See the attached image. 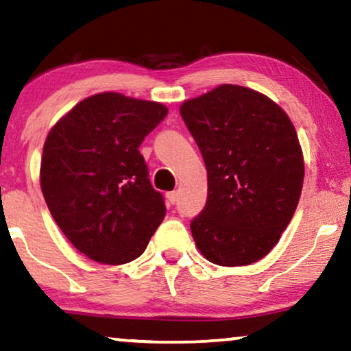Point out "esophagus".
Listing matches in <instances>:
<instances>
[{
	"instance_id": "34e87169",
	"label": "esophagus",
	"mask_w": 351,
	"mask_h": 351,
	"mask_svg": "<svg viewBox=\"0 0 351 351\" xmlns=\"http://www.w3.org/2000/svg\"><path fill=\"white\" fill-rule=\"evenodd\" d=\"M166 199L169 204H174L177 201V191H169V193H166Z\"/></svg>"
}]
</instances>
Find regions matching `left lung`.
Masks as SVG:
<instances>
[{
  "mask_svg": "<svg viewBox=\"0 0 351 351\" xmlns=\"http://www.w3.org/2000/svg\"><path fill=\"white\" fill-rule=\"evenodd\" d=\"M206 171L208 201L190 228L209 262L261 261L299 204L304 155L285 110L257 90L222 84L182 104Z\"/></svg>",
  "mask_w": 351,
  "mask_h": 351,
  "instance_id": "obj_1",
  "label": "left lung"
}]
</instances>
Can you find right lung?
Segmentation results:
<instances>
[{
	"mask_svg": "<svg viewBox=\"0 0 351 351\" xmlns=\"http://www.w3.org/2000/svg\"><path fill=\"white\" fill-rule=\"evenodd\" d=\"M167 114L162 104L90 95L47 134L40 184L66 239L86 257L121 265L142 256L166 215L138 147Z\"/></svg>",
	"mask_w": 351,
	"mask_h": 351,
	"instance_id": "1",
	"label": "right lung"
}]
</instances>
